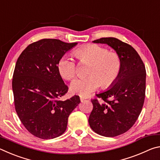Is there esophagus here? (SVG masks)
Wrapping results in <instances>:
<instances>
[{
	"instance_id": "34e87169",
	"label": "esophagus",
	"mask_w": 160,
	"mask_h": 160,
	"mask_svg": "<svg viewBox=\"0 0 160 160\" xmlns=\"http://www.w3.org/2000/svg\"><path fill=\"white\" fill-rule=\"evenodd\" d=\"M80 101H81V102H83L84 100L86 99H88V98H87V97H82V96H80Z\"/></svg>"
}]
</instances>
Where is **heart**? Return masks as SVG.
<instances>
[{
	"label": "heart",
	"mask_w": 160,
	"mask_h": 160,
	"mask_svg": "<svg viewBox=\"0 0 160 160\" xmlns=\"http://www.w3.org/2000/svg\"><path fill=\"white\" fill-rule=\"evenodd\" d=\"M74 54L80 63L89 65V76L77 78L70 85L75 94L87 96L102 85L103 88H110L118 79L121 72V60L118 54L97 44H90L78 48ZM58 70L61 77L70 80L77 73L75 61L69 56H63L58 63Z\"/></svg>",
	"instance_id": "heart-1"
}]
</instances>
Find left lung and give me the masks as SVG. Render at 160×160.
I'll use <instances>...</instances> for the list:
<instances>
[{
  "label": "left lung",
  "instance_id": "1",
  "mask_svg": "<svg viewBox=\"0 0 160 160\" xmlns=\"http://www.w3.org/2000/svg\"><path fill=\"white\" fill-rule=\"evenodd\" d=\"M93 42L109 45L122 63L118 79L111 89L96 94L99 99L91 100L93 109L88 120L97 134L115 137L128 131L141 112L145 97V67L133 47L116 38H101Z\"/></svg>",
  "mask_w": 160,
  "mask_h": 160
}]
</instances>
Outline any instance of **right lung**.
Masks as SVG:
<instances>
[{"instance_id":"right-lung-1","label":"right lung","mask_w":160,"mask_h":160,"mask_svg":"<svg viewBox=\"0 0 160 160\" xmlns=\"http://www.w3.org/2000/svg\"><path fill=\"white\" fill-rule=\"evenodd\" d=\"M78 43L44 39L29 44L19 56L12 76L16 112L34 136L52 139L66 131L68 118L80 104V97L61 101L67 93L58 63Z\"/></svg>"}]
</instances>
